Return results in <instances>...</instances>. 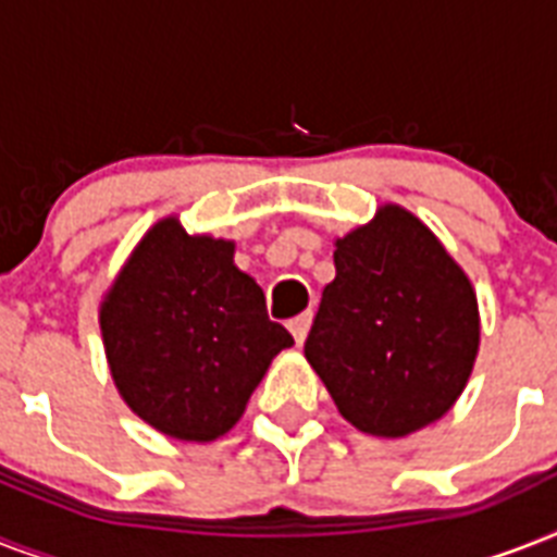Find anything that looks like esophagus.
<instances>
[{
  "label": "esophagus",
  "instance_id": "esophagus-1",
  "mask_svg": "<svg viewBox=\"0 0 557 557\" xmlns=\"http://www.w3.org/2000/svg\"><path fill=\"white\" fill-rule=\"evenodd\" d=\"M309 326H312V312L297 314V318H292V321H288V332L295 335L297 347H300V344L306 341V335H309Z\"/></svg>",
  "mask_w": 557,
  "mask_h": 557
}]
</instances>
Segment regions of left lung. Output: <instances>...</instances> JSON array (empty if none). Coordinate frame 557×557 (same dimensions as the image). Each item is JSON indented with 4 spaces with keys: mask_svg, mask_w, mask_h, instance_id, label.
<instances>
[{
    "mask_svg": "<svg viewBox=\"0 0 557 557\" xmlns=\"http://www.w3.org/2000/svg\"><path fill=\"white\" fill-rule=\"evenodd\" d=\"M480 349L466 271L424 222L384 205L335 239V280L306 338V361L358 431L398 440L448 413Z\"/></svg>",
    "mask_w": 557,
    "mask_h": 557,
    "instance_id": "obj_1",
    "label": "left lung"
}]
</instances>
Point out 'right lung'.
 <instances>
[{
  "instance_id": "right-lung-1",
  "label": "right lung",
  "mask_w": 557,
  "mask_h": 557,
  "mask_svg": "<svg viewBox=\"0 0 557 557\" xmlns=\"http://www.w3.org/2000/svg\"><path fill=\"white\" fill-rule=\"evenodd\" d=\"M107 361L129 410L173 440L213 442L245 413L280 349L262 288L234 243L168 216L144 234L100 304Z\"/></svg>"
}]
</instances>
